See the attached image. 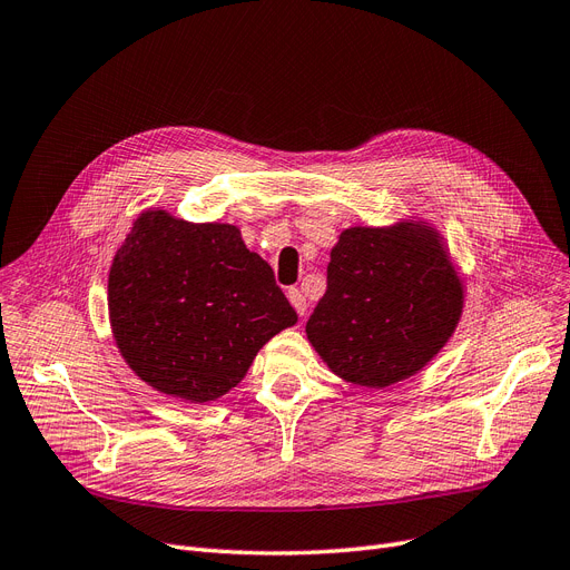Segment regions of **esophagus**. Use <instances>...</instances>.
<instances>
[{
    "label": "esophagus",
    "instance_id": "esophagus-1",
    "mask_svg": "<svg viewBox=\"0 0 570 570\" xmlns=\"http://www.w3.org/2000/svg\"><path fill=\"white\" fill-rule=\"evenodd\" d=\"M288 301H291L293 307H296V312L301 314V317H305V314H307V301H305V296H303V291L288 288Z\"/></svg>",
    "mask_w": 570,
    "mask_h": 570
}]
</instances>
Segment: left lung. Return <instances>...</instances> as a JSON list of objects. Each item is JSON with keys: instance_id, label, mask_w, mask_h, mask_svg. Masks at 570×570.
<instances>
[{"instance_id": "8db88e82", "label": "left lung", "mask_w": 570, "mask_h": 570, "mask_svg": "<svg viewBox=\"0 0 570 570\" xmlns=\"http://www.w3.org/2000/svg\"><path fill=\"white\" fill-rule=\"evenodd\" d=\"M462 284L428 225L350 227L331 248L326 293L307 338L328 368L362 387H390L444 347Z\"/></svg>"}]
</instances>
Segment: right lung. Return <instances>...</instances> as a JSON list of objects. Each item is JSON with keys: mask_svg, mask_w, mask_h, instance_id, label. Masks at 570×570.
I'll return each mask as SVG.
<instances>
[{"mask_svg": "<svg viewBox=\"0 0 570 570\" xmlns=\"http://www.w3.org/2000/svg\"><path fill=\"white\" fill-rule=\"evenodd\" d=\"M117 347L140 381L185 402L235 387L258 350L298 322L272 267L235 225L147 210L110 267Z\"/></svg>", "mask_w": 570, "mask_h": 570, "instance_id": "1", "label": "right lung"}]
</instances>
